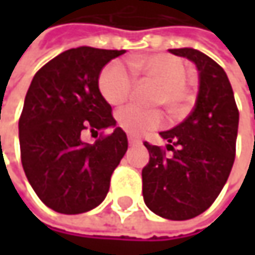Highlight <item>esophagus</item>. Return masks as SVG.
<instances>
[{
    "label": "esophagus",
    "mask_w": 255,
    "mask_h": 255,
    "mask_svg": "<svg viewBox=\"0 0 255 255\" xmlns=\"http://www.w3.org/2000/svg\"><path fill=\"white\" fill-rule=\"evenodd\" d=\"M128 143H129L131 146H135V144H140V140L135 138V137H132V135H128Z\"/></svg>",
    "instance_id": "esophagus-1"
}]
</instances>
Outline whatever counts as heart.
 I'll use <instances>...</instances> for the list:
<instances>
[{
    "instance_id": "obj_1",
    "label": "heart",
    "mask_w": 255,
    "mask_h": 255,
    "mask_svg": "<svg viewBox=\"0 0 255 255\" xmlns=\"http://www.w3.org/2000/svg\"><path fill=\"white\" fill-rule=\"evenodd\" d=\"M135 75L155 84L158 91L153 105L164 106L165 112L177 120L186 117L195 102L192 90L187 87V68L181 59L167 53L140 56L131 60ZM99 88L108 103L118 106L127 102L134 88V78L121 62H112L102 71ZM118 124L132 135H143L162 126L159 111H146L137 106H127L118 112Z\"/></svg>"
}]
</instances>
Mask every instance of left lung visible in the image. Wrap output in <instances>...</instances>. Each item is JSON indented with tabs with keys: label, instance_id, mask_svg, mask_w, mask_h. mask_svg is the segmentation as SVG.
Here are the masks:
<instances>
[{
	"label": "left lung",
	"instance_id": "obj_1",
	"mask_svg": "<svg viewBox=\"0 0 255 255\" xmlns=\"http://www.w3.org/2000/svg\"><path fill=\"white\" fill-rule=\"evenodd\" d=\"M170 53L196 65L199 91L190 115L162 131L167 147L144 141L149 164L141 170L143 199L168 220H189L211 207L226 184L236 153L239 112L223 68L195 48ZM172 155L166 156V150Z\"/></svg>",
	"mask_w": 255,
	"mask_h": 255
}]
</instances>
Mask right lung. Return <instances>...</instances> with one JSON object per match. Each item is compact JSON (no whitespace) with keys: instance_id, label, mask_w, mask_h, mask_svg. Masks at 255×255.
Segmentation results:
<instances>
[{"instance_id":"right-lung-1","label":"right lung","mask_w":255,"mask_h":255,"mask_svg":"<svg viewBox=\"0 0 255 255\" xmlns=\"http://www.w3.org/2000/svg\"><path fill=\"white\" fill-rule=\"evenodd\" d=\"M126 50L71 48L45 63L32 79L19 120L20 158L38 198L62 214L96 208L109 192L114 170L128 147L112 108L99 90L105 65ZM116 129L93 143L84 130Z\"/></svg>"}]
</instances>
